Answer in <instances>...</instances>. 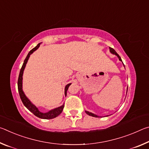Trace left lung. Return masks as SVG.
<instances>
[{"label": "left lung", "mask_w": 149, "mask_h": 149, "mask_svg": "<svg viewBox=\"0 0 149 149\" xmlns=\"http://www.w3.org/2000/svg\"><path fill=\"white\" fill-rule=\"evenodd\" d=\"M109 48H110V51L111 53L114 54H115V55H116V56L118 57V58H119V60H120V61L122 62V59H121L120 56H119V55H118V54L117 53V52L115 51V50H114V49H112V48H111V47H109ZM123 65H124V64H123ZM124 67H125V65H124ZM85 112H86L87 114H88L89 116H91L96 117V118H99V117H100V116H99L96 115V114H93V113H91V112H88V111H85Z\"/></svg>", "instance_id": "1"}]
</instances>
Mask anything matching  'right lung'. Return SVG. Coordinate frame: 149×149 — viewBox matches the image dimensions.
I'll list each match as a JSON object with an SVG mask.
<instances>
[{"label": "right lung", "instance_id": "1", "mask_svg": "<svg viewBox=\"0 0 149 149\" xmlns=\"http://www.w3.org/2000/svg\"><path fill=\"white\" fill-rule=\"evenodd\" d=\"M40 44L41 43H39L36 47L30 50L28 54H27V56H26V59H25L24 64H23V65H22V67L19 72L18 80H17V88H18V91H19L20 99H21L22 101V102H23V104H24L25 107H26L27 109L30 111V112H32L35 116H36L37 117L41 118V119L49 120V119H52V118H56L58 116H59L60 114H61L62 110H63V108H64V105L63 104L62 106H61V107L56 108H54V109H52L51 110L49 111L48 112L42 113L41 112H40L38 108H37L36 106H35L28 99H27V97H26V95L24 94L23 89H22V79H23V77H22V76H23V73H24V70L25 69V67H26V64L27 62V60H28L30 55H31L34 51H35V50H36L37 49H38L40 46ZM70 85H71V84H69L65 85V96H66L67 91H68V87H70Z\"/></svg>", "mask_w": 149, "mask_h": 149}]
</instances>
